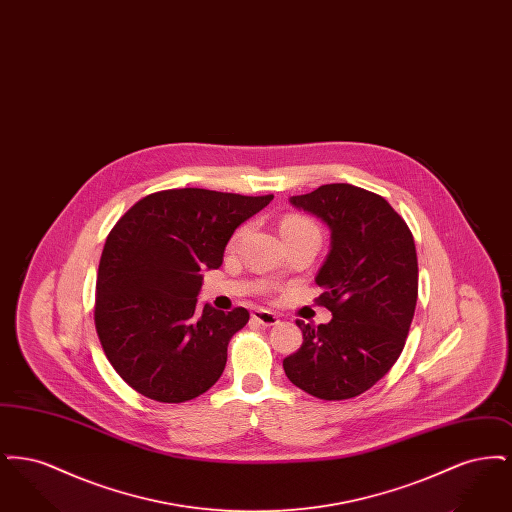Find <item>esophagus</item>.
<instances>
[{
  "instance_id": "1",
  "label": "esophagus",
  "mask_w": 512,
  "mask_h": 512,
  "mask_svg": "<svg viewBox=\"0 0 512 512\" xmlns=\"http://www.w3.org/2000/svg\"><path fill=\"white\" fill-rule=\"evenodd\" d=\"M251 318H253L255 322H259L261 326H274V324L280 322V318L276 317L274 313L267 311V309H255V311L251 313Z\"/></svg>"
}]
</instances>
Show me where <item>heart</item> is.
I'll return each mask as SVG.
<instances>
[{"label":"heart","mask_w":512,"mask_h":512,"mask_svg":"<svg viewBox=\"0 0 512 512\" xmlns=\"http://www.w3.org/2000/svg\"><path fill=\"white\" fill-rule=\"evenodd\" d=\"M280 232L282 236H290V234H317V224L307 217L301 215H286L280 222Z\"/></svg>","instance_id":"heart-1"}]
</instances>
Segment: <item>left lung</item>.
<instances>
[{"mask_svg":"<svg viewBox=\"0 0 512 512\" xmlns=\"http://www.w3.org/2000/svg\"><path fill=\"white\" fill-rule=\"evenodd\" d=\"M290 203L330 228L315 282L332 320H295L303 343L284 370L318 399H351L384 378L405 347L418 295L413 234L384 197L351 184H326Z\"/></svg>","mask_w":512,"mask_h":512,"instance_id":"obj_1","label":"left lung"}]
</instances>
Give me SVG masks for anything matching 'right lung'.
Returning a JSON list of instances; mask_svg holds the SVG:
<instances>
[{
    "instance_id": "obj_1",
    "label": "right lung",
    "mask_w": 512,
    "mask_h": 512,
    "mask_svg": "<svg viewBox=\"0 0 512 512\" xmlns=\"http://www.w3.org/2000/svg\"><path fill=\"white\" fill-rule=\"evenodd\" d=\"M274 195L165 190L132 205L99 261L96 330L122 380L153 401L184 403L222 374L249 313L197 305L203 270L222 265L234 230Z\"/></svg>"
}]
</instances>
